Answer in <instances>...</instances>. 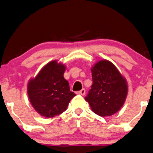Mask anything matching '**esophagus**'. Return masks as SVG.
Returning a JSON list of instances; mask_svg holds the SVG:
<instances>
[{"label": "esophagus", "instance_id": "obj_1", "mask_svg": "<svg viewBox=\"0 0 153 153\" xmlns=\"http://www.w3.org/2000/svg\"><path fill=\"white\" fill-rule=\"evenodd\" d=\"M85 93H86V91H85V89H84V88H82L81 91L77 92V94H80V95H82V96H84V94H85Z\"/></svg>", "mask_w": 153, "mask_h": 153}]
</instances>
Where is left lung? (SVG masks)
Wrapping results in <instances>:
<instances>
[{"instance_id": "obj_1", "label": "left lung", "mask_w": 153, "mask_h": 153, "mask_svg": "<svg viewBox=\"0 0 153 153\" xmlns=\"http://www.w3.org/2000/svg\"><path fill=\"white\" fill-rule=\"evenodd\" d=\"M93 84L85 100L91 110L100 116H112L125 102L128 94L126 79L115 65L101 60L91 68Z\"/></svg>"}]
</instances>
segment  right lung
<instances>
[{"instance_id": "obj_1", "label": "right lung", "mask_w": 153, "mask_h": 153, "mask_svg": "<svg viewBox=\"0 0 153 153\" xmlns=\"http://www.w3.org/2000/svg\"><path fill=\"white\" fill-rule=\"evenodd\" d=\"M65 65L54 60L47 64L27 84L30 101L35 111L45 118H52L67 109L76 96L70 91L69 82L64 78Z\"/></svg>"}]
</instances>
